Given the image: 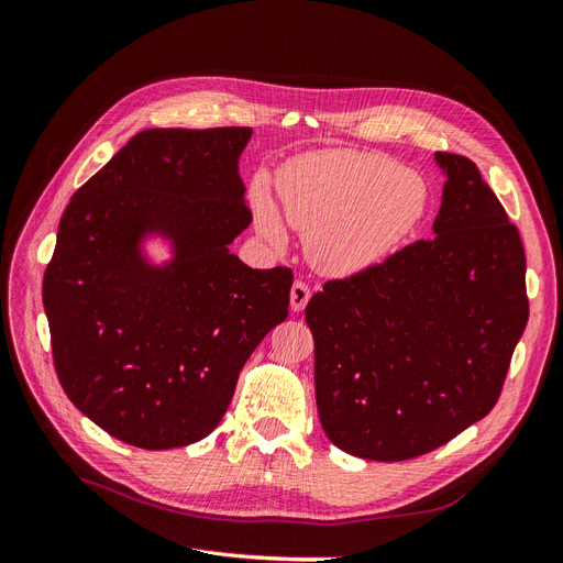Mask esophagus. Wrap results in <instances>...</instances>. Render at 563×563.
<instances>
[{"mask_svg":"<svg viewBox=\"0 0 563 563\" xmlns=\"http://www.w3.org/2000/svg\"><path fill=\"white\" fill-rule=\"evenodd\" d=\"M310 296H312L310 286L305 284V282H296L291 286V310L294 312H302L305 305H308V300H310Z\"/></svg>","mask_w":563,"mask_h":563,"instance_id":"esophagus-1","label":"esophagus"}]
</instances>
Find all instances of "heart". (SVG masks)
Here are the masks:
<instances>
[{
	"label": "heart",
	"mask_w": 563,
	"mask_h": 563,
	"mask_svg": "<svg viewBox=\"0 0 563 563\" xmlns=\"http://www.w3.org/2000/svg\"><path fill=\"white\" fill-rule=\"evenodd\" d=\"M282 211L305 234L312 265L327 275H354L380 263L420 223L428 185L413 168L383 155L317 150L288 162L277 180ZM255 225L284 242L275 201H255Z\"/></svg>",
	"instance_id": "1"
}]
</instances>
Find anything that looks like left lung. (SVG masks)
<instances>
[{
    "instance_id": "8db88e82",
    "label": "left lung",
    "mask_w": 563,
    "mask_h": 563,
    "mask_svg": "<svg viewBox=\"0 0 563 563\" xmlns=\"http://www.w3.org/2000/svg\"><path fill=\"white\" fill-rule=\"evenodd\" d=\"M430 240L327 282L305 308L321 428L350 455L397 463L444 446L496 406L528 321L519 230L467 157Z\"/></svg>"
}]
</instances>
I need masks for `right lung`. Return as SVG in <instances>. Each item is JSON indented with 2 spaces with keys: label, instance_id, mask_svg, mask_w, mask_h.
Masks as SVG:
<instances>
[{
  "label": "right lung",
  "instance_id": "1",
  "mask_svg": "<svg viewBox=\"0 0 563 563\" xmlns=\"http://www.w3.org/2000/svg\"><path fill=\"white\" fill-rule=\"evenodd\" d=\"M251 129H147L84 183L44 272L65 395L124 444L164 451L216 430L251 352L288 314V267L230 251L249 223ZM169 242L152 264L144 242Z\"/></svg>",
  "mask_w": 563,
  "mask_h": 563
}]
</instances>
